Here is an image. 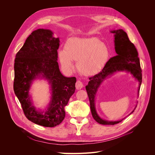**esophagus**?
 <instances>
[{"instance_id":"1","label":"esophagus","mask_w":155,"mask_h":155,"mask_svg":"<svg viewBox=\"0 0 155 155\" xmlns=\"http://www.w3.org/2000/svg\"><path fill=\"white\" fill-rule=\"evenodd\" d=\"M75 87H76V88L77 89V90H80V89L83 88L84 84L80 80H77L76 84H75Z\"/></svg>"}]
</instances>
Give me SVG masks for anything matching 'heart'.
I'll use <instances>...</instances> for the list:
<instances>
[{"label": "heart", "mask_w": 155, "mask_h": 155, "mask_svg": "<svg viewBox=\"0 0 155 155\" xmlns=\"http://www.w3.org/2000/svg\"><path fill=\"white\" fill-rule=\"evenodd\" d=\"M109 56L107 46L97 38H72L67 40L64 51L59 53L61 66L71 70V61H77V68L85 76L92 75L99 71L106 63Z\"/></svg>", "instance_id": "b5f03b06"}]
</instances>
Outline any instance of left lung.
<instances>
[{
	"label": "left lung",
	"instance_id": "obj_1",
	"mask_svg": "<svg viewBox=\"0 0 155 155\" xmlns=\"http://www.w3.org/2000/svg\"><path fill=\"white\" fill-rule=\"evenodd\" d=\"M111 32L114 34L115 50L117 54L109 60L101 72L89 78L90 81L85 87L90 101L92 115L95 121L104 125H114L122 120L107 121L102 119L97 115L95 108V96L102 81L113 73L125 70L129 71L138 80L140 87L142 82V70L135 46L123 29L111 31ZM140 87L138 92H140Z\"/></svg>",
	"mask_w": 155,
	"mask_h": 155
}]
</instances>
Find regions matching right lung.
<instances>
[{"instance_id":"right-lung-1","label":"right lung","mask_w":155,"mask_h":155,"mask_svg":"<svg viewBox=\"0 0 155 155\" xmlns=\"http://www.w3.org/2000/svg\"><path fill=\"white\" fill-rule=\"evenodd\" d=\"M49 29H39L28 37L17 53L14 63V91L26 118L44 127L59 125L65 117L64 107L75 93V77H65L59 70L57 50L59 38ZM41 74L52 85V98L44 115L35 110L28 96L31 81Z\"/></svg>"}]
</instances>
